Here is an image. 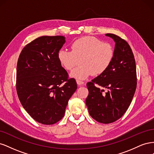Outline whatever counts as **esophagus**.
I'll return each instance as SVG.
<instances>
[{
	"instance_id": "esophagus-1",
	"label": "esophagus",
	"mask_w": 154,
	"mask_h": 154,
	"mask_svg": "<svg viewBox=\"0 0 154 154\" xmlns=\"http://www.w3.org/2000/svg\"><path fill=\"white\" fill-rule=\"evenodd\" d=\"M76 83H77L78 85H79V86H81V85H84V82H82V81H80V80H77V81H76Z\"/></svg>"
}]
</instances>
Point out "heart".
<instances>
[{"mask_svg":"<svg viewBox=\"0 0 154 154\" xmlns=\"http://www.w3.org/2000/svg\"><path fill=\"white\" fill-rule=\"evenodd\" d=\"M114 56L113 46L93 36H84L73 42L71 51L60 49L58 59L67 71L74 69L70 76L78 80H86L92 74L98 76L104 73L112 62Z\"/></svg>","mask_w":154,"mask_h":154,"instance_id":"1","label":"heart"}]
</instances>
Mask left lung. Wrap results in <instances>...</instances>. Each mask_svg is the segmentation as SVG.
Segmentation results:
<instances>
[{"mask_svg": "<svg viewBox=\"0 0 154 154\" xmlns=\"http://www.w3.org/2000/svg\"><path fill=\"white\" fill-rule=\"evenodd\" d=\"M115 42L114 56L106 71L87 83L85 100L88 112L97 122L113 123L127 110L137 86L136 66L128 44L119 36L107 33ZM103 87L108 90L102 95Z\"/></svg>", "mask_w": 154, "mask_h": 154, "instance_id": "1", "label": "left lung"}]
</instances>
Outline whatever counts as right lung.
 <instances>
[{"label": "right lung", "instance_id": "1", "mask_svg": "<svg viewBox=\"0 0 154 154\" xmlns=\"http://www.w3.org/2000/svg\"><path fill=\"white\" fill-rule=\"evenodd\" d=\"M66 42L63 36H43L26 45L17 67V92L31 118L53 125L64 116L69 100L77 88L58 59Z\"/></svg>", "mask_w": 154, "mask_h": 154}]
</instances>
